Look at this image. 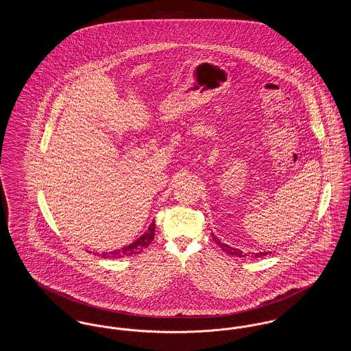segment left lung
I'll return each instance as SVG.
<instances>
[{
  "label": "left lung",
  "instance_id": "obj_1",
  "mask_svg": "<svg viewBox=\"0 0 351 351\" xmlns=\"http://www.w3.org/2000/svg\"><path fill=\"white\" fill-rule=\"evenodd\" d=\"M212 237H213V239L216 241V243H217L218 246L222 249V250L225 251V252H228V254H230V255H234V256H241V258H246L247 256V254H243L242 251L238 250V249H233L232 246H229V245H226V243H222L218 238H216V235L215 234H212ZM268 252H252L251 254V256H254V258H262V256H265V255H267ZM271 254V252H269Z\"/></svg>",
  "mask_w": 351,
  "mask_h": 351
}]
</instances>
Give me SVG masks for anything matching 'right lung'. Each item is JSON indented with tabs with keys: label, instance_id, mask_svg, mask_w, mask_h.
I'll return each mask as SVG.
<instances>
[{
	"label": "right lung",
	"instance_id": "right-lung-1",
	"mask_svg": "<svg viewBox=\"0 0 351 351\" xmlns=\"http://www.w3.org/2000/svg\"><path fill=\"white\" fill-rule=\"evenodd\" d=\"M155 237V222L152 221L151 222L147 232L141 235L136 241H134L133 243L122 247V249H118V250L110 251V252H102L101 256L102 258H125V256H132V255H136V254H141L142 251L145 250ZM99 255V254H97Z\"/></svg>",
	"mask_w": 351,
	"mask_h": 351
}]
</instances>
